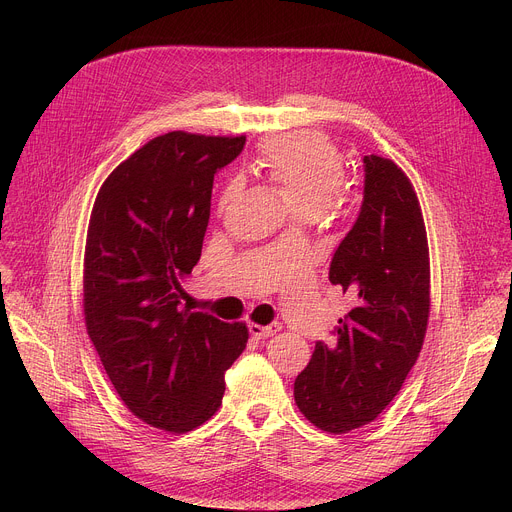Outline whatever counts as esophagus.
Returning a JSON list of instances; mask_svg holds the SVG:
<instances>
[{
	"label": "esophagus",
	"instance_id": "1",
	"mask_svg": "<svg viewBox=\"0 0 512 512\" xmlns=\"http://www.w3.org/2000/svg\"><path fill=\"white\" fill-rule=\"evenodd\" d=\"M279 330H281V324H279V322H273V324H269V326H259V324H251V326H249V332H251L255 338H271V336H275Z\"/></svg>",
	"mask_w": 512,
	"mask_h": 512
}]
</instances>
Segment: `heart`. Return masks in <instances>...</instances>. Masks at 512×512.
<instances>
[{"label": "heart", "mask_w": 512, "mask_h": 512, "mask_svg": "<svg viewBox=\"0 0 512 512\" xmlns=\"http://www.w3.org/2000/svg\"><path fill=\"white\" fill-rule=\"evenodd\" d=\"M257 168L283 192L294 214H322L344 188L346 168L336 145L316 131H300L269 139ZM227 186L225 200L235 192Z\"/></svg>", "instance_id": "b5f03b06"}]
</instances>
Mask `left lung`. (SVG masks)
Wrapping results in <instances>:
<instances>
[{
    "instance_id": "left-lung-1",
    "label": "left lung",
    "mask_w": 512,
    "mask_h": 512,
    "mask_svg": "<svg viewBox=\"0 0 512 512\" xmlns=\"http://www.w3.org/2000/svg\"><path fill=\"white\" fill-rule=\"evenodd\" d=\"M356 221L338 245L328 279L350 310L334 342H316L294 383L304 417L328 433L373 421L401 391L429 318V249L419 200L403 170L364 156Z\"/></svg>"
}]
</instances>
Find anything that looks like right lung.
Masks as SVG:
<instances>
[{"label":"right lung","mask_w":512,"mask_h":512,"mask_svg":"<svg viewBox=\"0 0 512 512\" xmlns=\"http://www.w3.org/2000/svg\"><path fill=\"white\" fill-rule=\"evenodd\" d=\"M245 137L170 131L103 182L85 247V324L127 409L186 433L223 403L225 373L247 326L182 306V279L202 253L214 174Z\"/></svg>","instance_id":"obj_1"}]
</instances>
